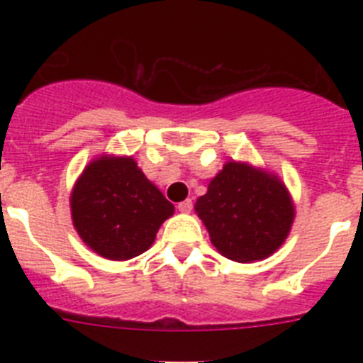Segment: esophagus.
Listing matches in <instances>:
<instances>
[{
  "mask_svg": "<svg viewBox=\"0 0 363 363\" xmlns=\"http://www.w3.org/2000/svg\"><path fill=\"white\" fill-rule=\"evenodd\" d=\"M178 211L179 213H191L192 211V201L191 200H185L182 203H178Z\"/></svg>",
  "mask_w": 363,
  "mask_h": 363,
  "instance_id": "esophagus-1",
  "label": "esophagus"
}]
</instances>
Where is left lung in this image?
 I'll list each match as a JSON object with an SVG mask.
<instances>
[{"mask_svg":"<svg viewBox=\"0 0 363 363\" xmlns=\"http://www.w3.org/2000/svg\"><path fill=\"white\" fill-rule=\"evenodd\" d=\"M221 256L249 264L277 252L294 221V201L280 176L245 162H227L194 203Z\"/></svg>","mask_w":363,"mask_h":363,"instance_id":"8db88e82","label":"left lung"}]
</instances>
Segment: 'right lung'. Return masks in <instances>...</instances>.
I'll use <instances>...</instances> for the list:
<instances>
[{
	"mask_svg": "<svg viewBox=\"0 0 363 363\" xmlns=\"http://www.w3.org/2000/svg\"><path fill=\"white\" fill-rule=\"evenodd\" d=\"M174 214L133 156L101 154L83 169L70 192V216L96 255L121 262L145 252Z\"/></svg>",
	"mask_w": 363,
	"mask_h": 363,
	"instance_id": "right-lung-1",
	"label": "right lung"
}]
</instances>
